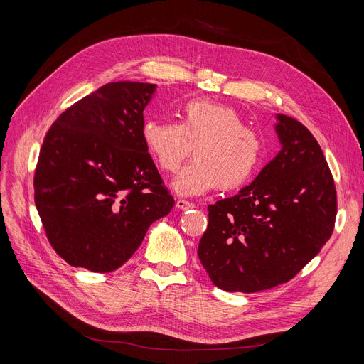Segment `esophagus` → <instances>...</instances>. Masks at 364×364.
<instances>
[{"instance_id": "1", "label": "esophagus", "mask_w": 364, "mask_h": 364, "mask_svg": "<svg viewBox=\"0 0 364 364\" xmlns=\"http://www.w3.org/2000/svg\"><path fill=\"white\" fill-rule=\"evenodd\" d=\"M176 207H178V209H181V210H188V209H194L196 204L191 203V201H188V200L179 198V200L176 201Z\"/></svg>"}]
</instances>
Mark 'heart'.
I'll use <instances>...</instances> for the list:
<instances>
[{
    "instance_id": "heart-1",
    "label": "heart",
    "mask_w": 364,
    "mask_h": 364,
    "mask_svg": "<svg viewBox=\"0 0 364 364\" xmlns=\"http://www.w3.org/2000/svg\"><path fill=\"white\" fill-rule=\"evenodd\" d=\"M146 151L161 171H176L193 151L196 159L173 182L179 194L194 196L218 186L231 191L246 185L265 155V139L246 119L223 103L194 99L182 108L181 121L146 119Z\"/></svg>"
}]
</instances>
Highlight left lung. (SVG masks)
Returning <instances> with one entry per match:
<instances>
[{"label": "left lung", "instance_id": "left-lung-1", "mask_svg": "<svg viewBox=\"0 0 364 364\" xmlns=\"http://www.w3.org/2000/svg\"><path fill=\"white\" fill-rule=\"evenodd\" d=\"M277 119L282 151L237 196L209 205L198 257L222 290L253 293L287 283L335 228L336 188L318 142L298 119Z\"/></svg>", "mask_w": 364, "mask_h": 364}]
</instances>
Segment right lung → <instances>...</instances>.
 Segmentation results:
<instances>
[{"label": "right lung", "instance_id": "obj_1", "mask_svg": "<svg viewBox=\"0 0 364 364\" xmlns=\"http://www.w3.org/2000/svg\"><path fill=\"white\" fill-rule=\"evenodd\" d=\"M154 90L149 82L105 84L46 133L33 200L48 243L69 265L115 271L175 205L142 139Z\"/></svg>", "mask_w": 364, "mask_h": 364}]
</instances>
